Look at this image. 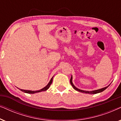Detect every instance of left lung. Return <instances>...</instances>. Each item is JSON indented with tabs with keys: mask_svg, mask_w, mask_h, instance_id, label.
I'll list each match as a JSON object with an SVG mask.
<instances>
[{
	"mask_svg": "<svg viewBox=\"0 0 121 121\" xmlns=\"http://www.w3.org/2000/svg\"><path fill=\"white\" fill-rule=\"evenodd\" d=\"M72 77H71V78H70V82L71 84V85L73 86V87L75 89V90L78 91H79V92H83V93H85V94H97V93H99V92H102L103 91H104L105 90V89H106L107 87H108V86L110 85H109L108 86H107L106 87H104V88H102V89H98V90H94V91H84V90H80V89H78L77 87H76L74 85V84H73L72 82Z\"/></svg>",
	"mask_w": 121,
	"mask_h": 121,
	"instance_id": "8db88e82",
	"label": "left lung"
}]
</instances>
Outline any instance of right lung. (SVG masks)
<instances>
[{
	"instance_id": "1",
	"label": "right lung",
	"mask_w": 121,
	"mask_h": 121,
	"mask_svg": "<svg viewBox=\"0 0 121 121\" xmlns=\"http://www.w3.org/2000/svg\"><path fill=\"white\" fill-rule=\"evenodd\" d=\"M53 77L52 78H51L50 82H49V83L47 84V85L45 87H43V88H42V89H41V90H37V91H31V90H22V89H20L21 91H22L25 92V93H27V94H35V93H37V92H41V91H46L47 90V89H48V88L49 87H50V86L51 85V84H52V80H53Z\"/></svg>"
}]
</instances>
